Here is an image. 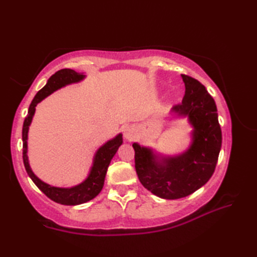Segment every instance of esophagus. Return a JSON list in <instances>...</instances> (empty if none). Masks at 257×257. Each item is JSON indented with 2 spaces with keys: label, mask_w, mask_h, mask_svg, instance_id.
<instances>
[{
  "label": "esophagus",
  "mask_w": 257,
  "mask_h": 257,
  "mask_svg": "<svg viewBox=\"0 0 257 257\" xmlns=\"http://www.w3.org/2000/svg\"><path fill=\"white\" fill-rule=\"evenodd\" d=\"M136 133H137V130H136L134 125H129V127L125 128L124 132H123L125 139H128V140L134 139V137L136 136Z\"/></svg>",
  "instance_id": "obj_1"
}]
</instances>
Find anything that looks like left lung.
<instances>
[{
    "label": "left lung",
    "instance_id": "8db88e82",
    "mask_svg": "<svg viewBox=\"0 0 257 257\" xmlns=\"http://www.w3.org/2000/svg\"><path fill=\"white\" fill-rule=\"evenodd\" d=\"M183 99L174 105L178 116H188L194 127L192 145L178 157H157L151 149L134 144L135 168L141 184L162 199L176 200L195 192L215 170L222 146L216 105L199 80L181 75Z\"/></svg>",
    "mask_w": 257,
    "mask_h": 257
}]
</instances>
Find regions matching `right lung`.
<instances>
[{
    "label": "right lung",
    "instance_id": "right-lung-1",
    "mask_svg": "<svg viewBox=\"0 0 257 257\" xmlns=\"http://www.w3.org/2000/svg\"><path fill=\"white\" fill-rule=\"evenodd\" d=\"M85 77L84 75L76 73L75 70L69 68H64L58 70L54 75H52L50 79L47 80V84L35 95L34 99L32 100L29 112L24 120L23 130H22V138H23V162L26 169V172L33 182L36 184V187L44 193L47 198H50L56 203H61L64 205H77L88 202L95 196L99 194L105 182V177L107 173V169L109 167L112 157L116 155L119 146L122 144V136L118 135L116 138L109 140L107 144L100 147L97 150L94 163H92L91 170L88 178L83 183L76 185L74 188L64 189V188H55L50 184H46L38 179L33 171L31 170L27 159V133H29V125L31 124L33 114L35 112V107L40 101L44 99L45 97L51 95L53 91L64 87L65 85L77 83Z\"/></svg>",
    "mask_w": 257,
    "mask_h": 257
}]
</instances>
